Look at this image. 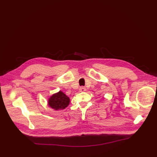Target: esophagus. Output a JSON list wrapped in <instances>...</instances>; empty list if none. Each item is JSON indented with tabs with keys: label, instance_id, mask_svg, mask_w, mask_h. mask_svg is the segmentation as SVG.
Returning a JSON list of instances; mask_svg holds the SVG:
<instances>
[{
	"label": "esophagus",
	"instance_id": "esophagus-1",
	"mask_svg": "<svg viewBox=\"0 0 157 157\" xmlns=\"http://www.w3.org/2000/svg\"><path fill=\"white\" fill-rule=\"evenodd\" d=\"M79 92H85L86 90V88H85V87H83V86H81V87H80V88H79Z\"/></svg>",
	"mask_w": 157,
	"mask_h": 157
}]
</instances>
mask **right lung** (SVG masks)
<instances>
[{"label": "right lung", "instance_id": "obj_1", "mask_svg": "<svg viewBox=\"0 0 157 157\" xmlns=\"http://www.w3.org/2000/svg\"><path fill=\"white\" fill-rule=\"evenodd\" d=\"M70 102V98L62 91L53 94L49 98L48 104L51 108L57 111L67 108Z\"/></svg>", "mask_w": 157, "mask_h": 157}]
</instances>
